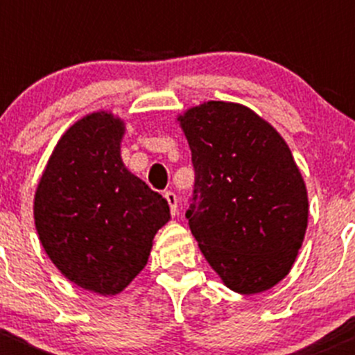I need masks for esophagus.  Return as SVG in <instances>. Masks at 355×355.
Listing matches in <instances>:
<instances>
[{"label":"esophagus","mask_w":355,"mask_h":355,"mask_svg":"<svg viewBox=\"0 0 355 355\" xmlns=\"http://www.w3.org/2000/svg\"><path fill=\"white\" fill-rule=\"evenodd\" d=\"M164 199H166L168 204H170L171 216H175V214L178 213V200H177V196H175V192H171V191L164 192Z\"/></svg>","instance_id":"34e87169"}]
</instances>
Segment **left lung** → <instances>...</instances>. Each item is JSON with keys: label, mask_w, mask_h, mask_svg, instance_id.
Segmentation results:
<instances>
[{"label": "left lung", "mask_w": 355, "mask_h": 355, "mask_svg": "<svg viewBox=\"0 0 355 355\" xmlns=\"http://www.w3.org/2000/svg\"><path fill=\"white\" fill-rule=\"evenodd\" d=\"M177 120L196 170L185 216L200 252L234 292L270 290L292 270L309 218L287 142L239 103L207 101Z\"/></svg>", "instance_id": "8db88e82"}]
</instances>
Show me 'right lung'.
Here are the masks:
<instances>
[{"label": "right lung", "mask_w": 355, "mask_h": 355, "mask_svg": "<svg viewBox=\"0 0 355 355\" xmlns=\"http://www.w3.org/2000/svg\"><path fill=\"white\" fill-rule=\"evenodd\" d=\"M125 121L96 111L75 121L49 156L34 196L39 241L63 277L116 295L148 264L170 221L166 199L121 161Z\"/></svg>", "instance_id": "1"}]
</instances>
